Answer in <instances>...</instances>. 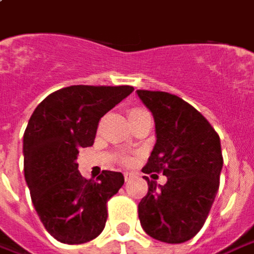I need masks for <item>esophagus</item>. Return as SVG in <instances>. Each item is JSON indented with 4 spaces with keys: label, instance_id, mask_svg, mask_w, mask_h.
I'll return each mask as SVG.
<instances>
[{
    "label": "esophagus",
    "instance_id": "esophagus-1",
    "mask_svg": "<svg viewBox=\"0 0 254 254\" xmlns=\"http://www.w3.org/2000/svg\"><path fill=\"white\" fill-rule=\"evenodd\" d=\"M134 176V173H131V172H124V179H126V182H128L130 179H132Z\"/></svg>",
    "mask_w": 254,
    "mask_h": 254
}]
</instances>
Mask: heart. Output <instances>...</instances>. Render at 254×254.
I'll list each match as a JSON object with an SVG mask.
<instances>
[{
  "label": "heart",
  "mask_w": 254,
  "mask_h": 254,
  "mask_svg": "<svg viewBox=\"0 0 254 254\" xmlns=\"http://www.w3.org/2000/svg\"><path fill=\"white\" fill-rule=\"evenodd\" d=\"M145 110H142V109H131L130 110V117L131 116H137V115H141V113H144ZM122 162L123 163H130L131 162V159L130 158H122Z\"/></svg>",
  "instance_id": "1"
}]
</instances>
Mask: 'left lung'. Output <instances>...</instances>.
<instances>
[{"mask_svg": "<svg viewBox=\"0 0 254 254\" xmlns=\"http://www.w3.org/2000/svg\"><path fill=\"white\" fill-rule=\"evenodd\" d=\"M155 120L156 142L142 168L162 173L163 186L148 182L147 195L138 204L142 229L166 243H183L198 234L210 214L219 187L222 151L217 131L191 105L176 95L137 91Z\"/></svg>", "mask_w": 254, "mask_h": 254, "instance_id": "8db88e82", "label": "left lung"}]
</instances>
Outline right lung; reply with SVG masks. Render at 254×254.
Here are the masks:
<instances>
[{
	"mask_svg": "<svg viewBox=\"0 0 254 254\" xmlns=\"http://www.w3.org/2000/svg\"><path fill=\"white\" fill-rule=\"evenodd\" d=\"M132 91L128 85H72L50 93L29 119L25 180L39 218L59 242H89L106 225V204L124 185V176L103 171L99 180H86L76 158L81 148L93 145L100 119Z\"/></svg>",
	"mask_w": 254,
	"mask_h": 254,
	"instance_id": "right-lung-1",
	"label": "right lung"
}]
</instances>
